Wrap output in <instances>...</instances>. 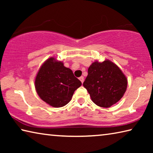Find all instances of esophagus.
<instances>
[{
	"label": "esophagus",
	"mask_w": 153,
	"mask_h": 153,
	"mask_svg": "<svg viewBox=\"0 0 153 153\" xmlns=\"http://www.w3.org/2000/svg\"><path fill=\"white\" fill-rule=\"evenodd\" d=\"M79 80H80V81H81L82 82V83H83V82H84V77H83V76H81V77H79Z\"/></svg>",
	"instance_id": "esophagus-1"
}]
</instances>
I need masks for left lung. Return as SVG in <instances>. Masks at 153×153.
Listing matches in <instances>:
<instances>
[{"label": "left lung", "instance_id": "1", "mask_svg": "<svg viewBox=\"0 0 153 153\" xmlns=\"http://www.w3.org/2000/svg\"><path fill=\"white\" fill-rule=\"evenodd\" d=\"M83 86L96 105L108 108L123 97L128 80L118 66L109 60L95 61L89 67Z\"/></svg>", "mask_w": 153, "mask_h": 153}]
</instances>
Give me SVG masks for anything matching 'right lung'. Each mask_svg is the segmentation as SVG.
<instances>
[{
  "instance_id": "add662e5",
  "label": "right lung",
  "mask_w": 153,
  "mask_h": 153,
  "mask_svg": "<svg viewBox=\"0 0 153 153\" xmlns=\"http://www.w3.org/2000/svg\"><path fill=\"white\" fill-rule=\"evenodd\" d=\"M82 82L63 62L53 57L47 59L38 71L35 88L41 99L53 107H61L71 100Z\"/></svg>"
}]
</instances>
